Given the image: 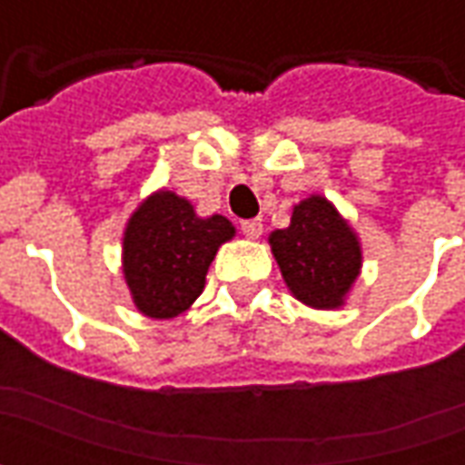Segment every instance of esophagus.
Wrapping results in <instances>:
<instances>
[{
    "label": "esophagus",
    "instance_id": "obj_1",
    "mask_svg": "<svg viewBox=\"0 0 465 465\" xmlns=\"http://www.w3.org/2000/svg\"><path fill=\"white\" fill-rule=\"evenodd\" d=\"M242 232L243 236H249V239H259L263 232L262 219H246V222H242Z\"/></svg>",
    "mask_w": 465,
    "mask_h": 465
}]
</instances>
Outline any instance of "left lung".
<instances>
[{
  "mask_svg": "<svg viewBox=\"0 0 465 465\" xmlns=\"http://www.w3.org/2000/svg\"><path fill=\"white\" fill-rule=\"evenodd\" d=\"M283 282L299 302L336 309L361 269L356 236L323 196L293 209L292 226L269 236Z\"/></svg>",
  "mask_w": 465,
  "mask_h": 465,
  "instance_id": "1",
  "label": "left lung"
}]
</instances>
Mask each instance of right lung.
Instances as JSON below:
<instances>
[{"label":"right lung","mask_w":465,"mask_h":465,"mask_svg":"<svg viewBox=\"0 0 465 465\" xmlns=\"http://www.w3.org/2000/svg\"><path fill=\"white\" fill-rule=\"evenodd\" d=\"M229 219H199L192 203L172 192L143 202L124 233V276L136 309L152 319H173L203 292L206 272L223 242Z\"/></svg>","instance_id":"add662e5"}]
</instances>
